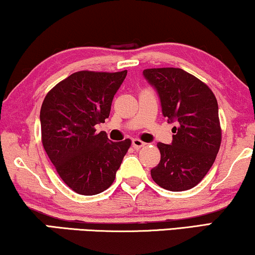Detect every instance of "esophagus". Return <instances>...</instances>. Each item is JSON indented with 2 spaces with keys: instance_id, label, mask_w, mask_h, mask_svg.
<instances>
[{
  "instance_id": "1",
  "label": "esophagus",
  "mask_w": 255,
  "mask_h": 255,
  "mask_svg": "<svg viewBox=\"0 0 255 255\" xmlns=\"http://www.w3.org/2000/svg\"><path fill=\"white\" fill-rule=\"evenodd\" d=\"M145 145H146L145 142L141 141V140H139V139H133V140H132V146H133V147L137 148V149L144 147Z\"/></svg>"
}]
</instances>
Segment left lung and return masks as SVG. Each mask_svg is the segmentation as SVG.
Listing matches in <instances>:
<instances>
[{
	"instance_id": "8db88e82",
	"label": "left lung",
	"mask_w": 255,
	"mask_h": 255,
	"mask_svg": "<svg viewBox=\"0 0 255 255\" xmlns=\"http://www.w3.org/2000/svg\"><path fill=\"white\" fill-rule=\"evenodd\" d=\"M142 75L158 93L163 117L175 124L172 144H158L161 159L151 169L152 179L170 191L191 189L207 175L221 146L217 100L181 68H149Z\"/></svg>"
}]
</instances>
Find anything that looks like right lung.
<instances>
[{
	"mask_svg": "<svg viewBox=\"0 0 255 255\" xmlns=\"http://www.w3.org/2000/svg\"><path fill=\"white\" fill-rule=\"evenodd\" d=\"M128 71H81L51 89L40 109L41 141L62 181L80 195L113 184L130 139L114 142L95 127L109 117L115 94Z\"/></svg>",
	"mask_w": 255,
	"mask_h": 255,
	"instance_id": "right-lung-1",
	"label": "right lung"
}]
</instances>
